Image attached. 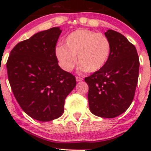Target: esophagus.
<instances>
[{
	"label": "esophagus",
	"instance_id": "esophagus-1",
	"mask_svg": "<svg viewBox=\"0 0 151 151\" xmlns=\"http://www.w3.org/2000/svg\"><path fill=\"white\" fill-rule=\"evenodd\" d=\"M76 82H82V80H83V78H81V77H78V76H77L76 78Z\"/></svg>",
	"mask_w": 151,
	"mask_h": 151
}]
</instances>
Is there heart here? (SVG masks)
<instances>
[{"label": "heart", "instance_id": "b5f03b06", "mask_svg": "<svg viewBox=\"0 0 151 151\" xmlns=\"http://www.w3.org/2000/svg\"><path fill=\"white\" fill-rule=\"evenodd\" d=\"M111 51L110 40L104 35L80 29L66 36L64 45H58L55 54L61 67L66 72L74 69L77 59L82 71L95 73L107 63Z\"/></svg>", "mask_w": 151, "mask_h": 151}]
</instances>
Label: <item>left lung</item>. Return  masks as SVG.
<instances>
[{
	"instance_id": "1",
	"label": "left lung",
	"mask_w": 151,
	"mask_h": 151,
	"mask_svg": "<svg viewBox=\"0 0 151 151\" xmlns=\"http://www.w3.org/2000/svg\"><path fill=\"white\" fill-rule=\"evenodd\" d=\"M111 51L104 67L85 78L88 85L89 109L94 115L114 118L130 106L139 73V58L135 47L120 33L109 29Z\"/></svg>"
}]
</instances>
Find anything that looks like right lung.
Returning <instances> with one entry per match:
<instances>
[{"instance_id":"1","label":"right lung","mask_w":151,"mask_h":151,"mask_svg":"<svg viewBox=\"0 0 151 151\" xmlns=\"http://www.w3.org/2000/svg\"><path fill=\"white\" fill-rule=\"evenodd\" d=\"M62 30L54 27L17 44L6 62L8 79L17 102L26 114L41 122L59 118L66 96L76 81L58 65L55 54Z\"/></svg>"}]
</instances>
